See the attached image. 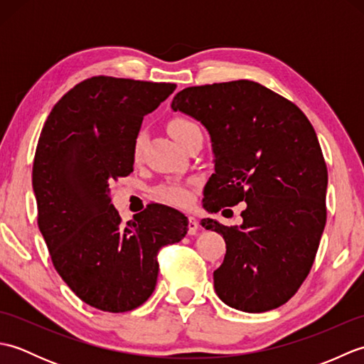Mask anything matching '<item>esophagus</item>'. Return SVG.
Segmentation results:
<instances>
[{
    "instance_id": "1",
    "label": "esophagus",
    "mask_w": 364,
    "mask_h": 364,
    "mask_svg": "<svg viewBox=\"0 0 364 364\" xmlns=\"http://www.w3.org/2000/svg\"><path fill=\"white\" fill-rule=\"evenodd\" d=\"M197 230H198V222L194 218H189L188 219V233L192 236L197 233Z\"/></svg>"
}]
</instances>
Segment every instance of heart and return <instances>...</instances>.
<instances>
[{
	"mask_svg": "<svg viewBox=\"0 0 364 364\" xmlns=\"http://www.w3.org/2000/svg\"><path fill=\"white\" fill-rule=\"evenodd\" d=\"M167 128H168V133L172 134L175 141L178 144H183L191 136L192 131H196L198 128V125L194 120H191L188 117H181V115H176V117H172L168 120ZM144 142H145V131L141 129L136 134L134 144H133L134 158L141 156ZM154 194H156V197L162 200V202L173 206H188L192 200L191 189L186 186V184H180V183L162 184V186L156 189Z\"/></svg>",
	"mask_w": 364,
	"mask_h": 364,
	"instance_id": "obj_1",
	"label": "heart"
}]
</instances>
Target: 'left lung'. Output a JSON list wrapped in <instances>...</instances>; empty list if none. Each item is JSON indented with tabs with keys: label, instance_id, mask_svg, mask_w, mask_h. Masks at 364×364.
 Returning <instances> with one entry per match:
<instances>
[{
	"label": "left lung",
	"instance_id": "8db88e82",
	"mask_svg": "<svg viewBox=\"0 0 364 364\" xmlns=\"http://www.w3.org/2000/svg\"><path fill=\"white\" fill-rule=\"evenodd\" d=\"M172 109L211 134L215 173L205 186L206 210L247 202L241 228L202 220L227 244L215 292L247 313L282 306L310 274L327 220L328 175L313 125L289 100L249 80L186 87Z\"/></svg>",
	"mask_w": 364,
	"mask_h": 364
}]
</instances>
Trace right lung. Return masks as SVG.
<instances>
[{"label": "right lung", "instance_id": "right-lung-1", "mask_svg": "<svg viewBox=\"0 0 364 364\" xmlns=\"http://www.w3.org/2000/svg\"><path fill=\"white\" fill-rule=\"evenodd\" d=\"M176 84L92 76L54 105L33 164L37 225L54 269L84 304L125 313L156 286L158 253L180 242L188 219L150 203L123 225L109 181L133 172V144L144 115Z\"/></svg>", "mask_w": 364, "mask_h": 364}]
</instances>
